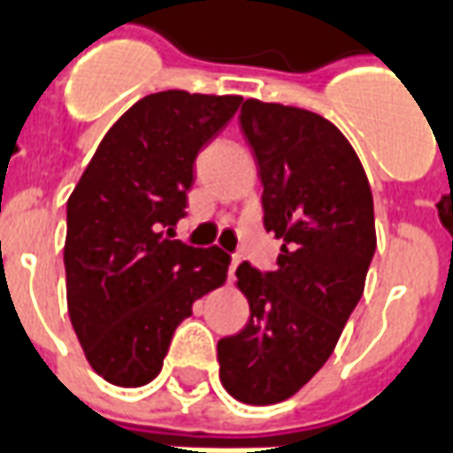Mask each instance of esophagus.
<instances>
[{"mask_svg": "<svg viewBox=\"0 0 453 453\" xmlns=\"http://www.w3.org/2000/svg\"><path fill=\"white\" fill-rule=\"evenodd\" d=\"M237 264H240V259H237V257H233V259H230V269H227V273H230V278L235 276V269H237Z\"/></svg>", "mask_w": 453, "mask_h": 453, "instance_id": "34e87169", "label": "esophagus"}]
</instances>
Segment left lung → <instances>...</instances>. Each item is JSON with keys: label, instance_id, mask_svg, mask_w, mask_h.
<instances>
[{"label": "left lung", "instance_id": "left-lung-1", "mask_svg": "<svg viewBox=\"0 0 453 453\" xmlns=\"http://www.w3.org/2000/svg\"><path fill=\"white\" fill-rule=\"evenodd\" d=\"M240 129L264 187V227L283 244L276 271L237 266L250 321L218 341V363L230 396L271 405L321 370L363 297L374 203L350 142L317 112L250 98Z\"/></svg>", "mask_w": 453, "mask_h": 453}]
</instances>
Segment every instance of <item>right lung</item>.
I'll return each mask as SVG.
<instances>
[{
	"mask_svg": "<svg viewBox=\"0 0 453 453\" xmlns=\"http://www.w3.org/2000/svg\"><path fill=\"white\" fill-rule=\"evenodd\" d=\"M240 96L163 90L103 136L66 201V307L83 355L115 387L158 377L192 304L226 283L230 257L173 237L194 160L237 112Z\"/></svg>",
	"mask_w": 453,
	"mask_h": 453,
	"instance_id": "add662e5",
	"label": "right lung"
}]
</instances>
